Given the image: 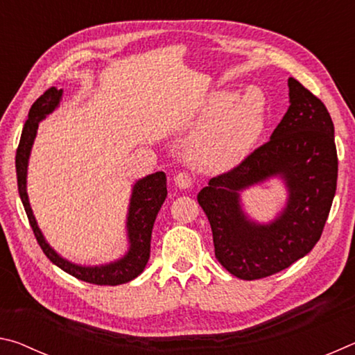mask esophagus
<instances>
[{
  "label": "esophagus",
  "mask_w": 355,
  "mask_h": 355,
  "mask_svg": "<svg viewBox=\"0 0 355 355\" xmlns=\"http://www.w3.org/2000/svg\"><path fill=\"white\" fill-rule=\"evenodd\" d=\"M175 184L178 188L186 189V188H191L192 184V178L188 172H178L175 175Z\"/></svg>",
  "instance_id": "obj_1"
}]
</instances>
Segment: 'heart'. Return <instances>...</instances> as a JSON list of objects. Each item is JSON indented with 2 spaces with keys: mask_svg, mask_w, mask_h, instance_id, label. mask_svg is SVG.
<instances>
[{
  "mask_svg": "<svg viewBox=\"0 0 355 355\" xmlns=\"http://www.w3.org/2000/svg\"><path fill=\"white\" fill-rule=\"evenodd\" d=\"M263 110V98L252 100L249 91L235 98L230 91L214 92L207 103L211 119L197 130L191 141L192 159L211 171L238 164L260 135Z\"/></svg>",
  "mask_w": 355,
  "mask_h": 355,
  "instance_id": "1",
  "label": "heart"
}]
</instances>
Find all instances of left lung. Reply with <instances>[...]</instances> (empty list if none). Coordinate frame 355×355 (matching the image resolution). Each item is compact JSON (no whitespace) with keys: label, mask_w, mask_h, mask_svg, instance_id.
<instances>
[{"label":"left lung","mask_w":355,"mask_h":355,"mask_svg":"<svg viewBox=\"0 0 355 355\" xmlns=\"http://www.w3.org/2000/svg\"><path fill=\"white\" fill-rule=\"evenodd\" d=\"M288 87L290 107L271 139L197 196L211 225L216 258L243 280L269 277L307 255L320 241L336 191L338 156L327 107L294 78ZM275 175L291 192L287 207L271 225H255L242 213L239 192Z\"/></svg>","instance_id":"8db88e82"}]
</instances>
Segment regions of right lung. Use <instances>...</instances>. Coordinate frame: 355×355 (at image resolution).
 <instances>
[{
	"label": "right lung",
	"mask_w": 355,
	"mask_h": 355,
	"mask_svg": "<svg viewBox=\"0 0 355 355\" xmlns=\"http://www.w3.org/2000/svg\"><path fill=\"white\" fill-rule=\"evenodd\" d=\"M62 91L56 87H50L34 101L31 110L28 114V120L23 127L19 148L15 155V169H17V184H19V194L23 207L28 216L29 225H31L34 236L37 239L40 249L48 257V260L53 261L70 275L80 279L83 282L94 285H122L127 282L136 279L139 275L150 257V241H152V230L153 224L158 214L161 205H163L167 197V186H166V173L156 172L152 175L139 180L133 188V196L130 200L128 209V239H130V250L120 260L105 264V266H78V264L70 263L59 257L53 250L42 235L37 222L33 216V209L29 207L28 194H26V169H28V158L31 152L35 133H37L39 122L45 119L61 101Z\"/></svg>",
	"instance_id": "add662e5"
}]
</instances>
